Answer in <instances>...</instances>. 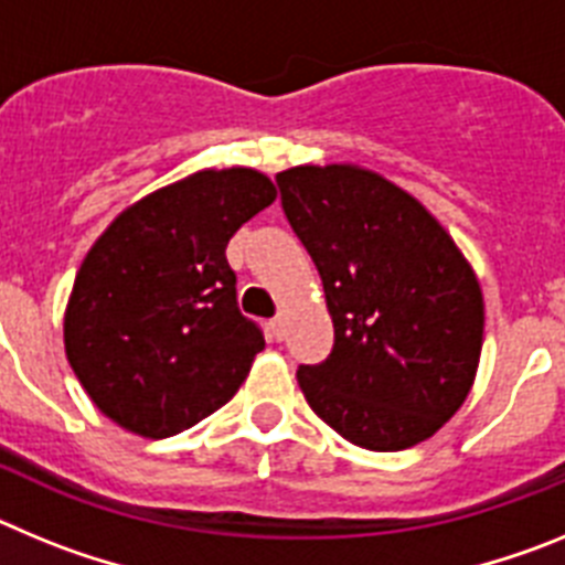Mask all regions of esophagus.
Masks as SVG:
<instances>
[{
    "mask_svg": "<svg viewBox=\"0 0 565 565\" xmlns=\"http://www.w3.org/2000/svg\"><path fill=\"white\" fill-rule=\"evenodd\" d=\"M268 333H271L277 342H282V339H286V317H274L271 322H268Z\"/></svg>",
    "mask_w": 565,
    "mask_h": 565,
    "instance_id": "esophagus-1",
    "label": "esophagus"
}]
</instances>
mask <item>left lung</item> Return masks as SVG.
Wrapping results in <instances>:
<instances>
[{
    "label": "left lung",
    "mask_w": 565,
    "mask_h": 565,
    "mask_svg": "<svg viewBox=\"0 0 565 565\" xmlns=\"http://www.w3.org/2000/svg\"><path fill=\"white\" fill-rule=\"evenodd\" d=\"M277 186L333 319L326 362L297 371L311 411L364 450L430 438L463 404L481 356L483 297L469 263L376 172L294 167Z\"/></svg>",
    "instance_id": "left-lung-1"
}]
</instances>
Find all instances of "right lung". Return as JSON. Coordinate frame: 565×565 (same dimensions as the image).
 Wrapping results in <instances>:
<instances>
[{"instance_id":"obj_1","label":"right lung","mask_w":565,"mask_h":565,"mask_svg":"<svg viewBox=\"0 0 565 565\" xmlns=\"http://www.w3.org/2000/svg\"><path fill=\"white\" fill-rule=\"evenodd\" d=\"M274 198L263 172L206 169L147 194L89 248L64 313V351L124 430H189L248 376L266 339L239 313L226 246Z\"/></svg>"}]
</instances>
